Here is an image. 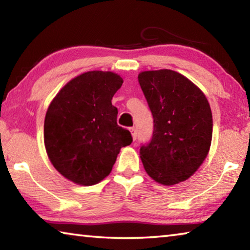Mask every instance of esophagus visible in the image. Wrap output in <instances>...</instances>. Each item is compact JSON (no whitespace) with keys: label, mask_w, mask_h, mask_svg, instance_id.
Segmentation results:
<instances>
[{"label":"esophagus","mask_w":250,"mask_h":250,"mask_svg":"<svg viewBox=\"0 0 250 250\" xmlns=\"http://www.w3.org/2000/svg\"><path fill=\"white\" fill-rule=\"evenodd\" d=\"M129 130H130V132H131V135H132L133 140H135V139H137V131H135L134 128H130Z\"/></svg>","instance_id":"obj_1"}]
</instances>
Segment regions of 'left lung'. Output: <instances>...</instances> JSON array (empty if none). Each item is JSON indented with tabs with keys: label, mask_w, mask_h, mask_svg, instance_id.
Returning a JSON list of instances; mask_svg holds the SVG:
<instances>
[{
	"label": "left lung",
	"mask_w": 250,
	"mask_h": 250,
	"mask_svg": "<svg viewBox=\"0 0 250 250\" xmlns=\"http://www.w3.org/2000/svg\"><path fill=\"white\" fill-rule=\"evenodd\" d=\"M138 80L154 122L151 142L140 149L145 170L162 185L186 181L210 147L213 117L208 100L195 83L171 69L141 71Z\"/></svg>",
	"instance_id": "obj_1"
}]
</instances>
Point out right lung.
I'll use <instances>...</instances> for the list:
<instances>
[{"mask_svg":"<svg viewBox=\"0 0 250 250\" xmlns=\"http://www.w3.org/2000/svg\"><path fill=\"white\" fill-rule=\"evenodd\" d=\"M124 83L112 71L77 76L55 96L44 122V143L54 167L74 183L90 186L110 174L129 130L117 125L111 100Z\"/></svg>","mask_w":250,"mask_h":250,"instance_id":"right-lung-1","label":"right lung"}]
</instances>
